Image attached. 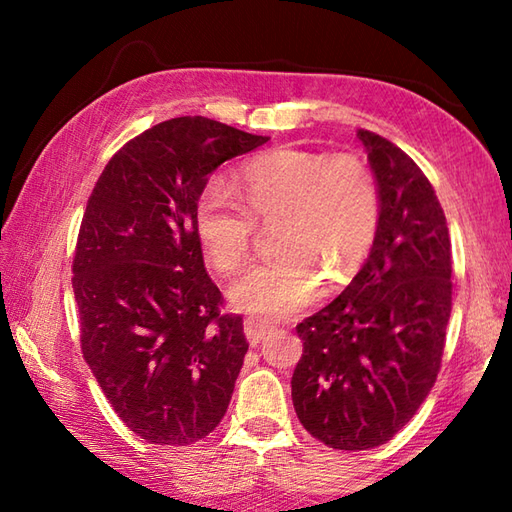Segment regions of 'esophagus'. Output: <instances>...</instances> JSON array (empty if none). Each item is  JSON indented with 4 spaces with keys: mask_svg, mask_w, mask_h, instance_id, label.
Wrapping results in <instances>:
<instances>
[{
    "mask_svg": "<svg viewBox=\"0 0 512 512\" xmlns=\"http://www.w3.org/2000/svg\"><path fill=\"white\" fill-rule=\"evenodd\" d=\"M270 330H273V325L259 317H248L244 321V332H246V339L250 345L262 343L266 339V334H270Z\"/></svg>",
    "mask_w": 512,
    "mask_h": 512,
    "instance_id": "obj_1",
    "label": "esophagus"
}]
</instances>
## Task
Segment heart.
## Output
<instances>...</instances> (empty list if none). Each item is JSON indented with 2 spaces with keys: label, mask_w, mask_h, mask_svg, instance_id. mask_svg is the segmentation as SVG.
<instances>
[{
  "label": "heart",
  "mask_w": 512,
  "mask_h": 512,
  "mask_svg": "<svg viewBox=\"0 0 512 512\" xmlns=\"http://www.w3.org/2000/svg\"><path fill=\"white\" fill-rule=\"evenodd\" d=\"M239 195L211 180L195 204V231L220 273L242 268L255 217L277 224L281 253L257 264L228 290L233 306L268 319L292 317L330 284L350 281L369 257L380 226V189L372 169L352 154L279 147L244 162Z\"/></svg>",
  "instance_id": "obj_1"
}]
</instances>
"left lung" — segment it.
I'll return each mask as SVG.
<instances>
[{"label": "left lung", "mask_w": 512, "mask_h": 512, "mask_svg": "<svg viewBox=\"0 0 512 512\" xmlns=\"http://www.w3.org/2000/svg\"><path fill=\"white\" fill-rule=\"evenodd\" d=\"M380 189L372 253L339 297L297 325L292 405L341 451L389 442L436 383L451 317V237L431 182L405 151L358 129Z\"/></svg>", "instance_id": "1"}]
</instances>
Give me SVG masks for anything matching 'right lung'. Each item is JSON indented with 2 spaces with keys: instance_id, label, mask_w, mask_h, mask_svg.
<instances>
[{
  "instance_id": "right-lung-1",
  "label": "right lung",
  "mask_w": 512,
  "mask_h": 512,
  "mask_svg": "<svg viewBox=\"0 0 512 512\" xmlns=\"http://www.w3.org/2000/svg\"><path fill=\"white\" fill-rule=\"evenodd\" d=\"M204 116L158 123L107 162L85 206L72 288L81 350L136 436L187 447L231 402L248 343L206 275L195 204L222 162L268 143Z\"/></svg>"
}]
</instances>
